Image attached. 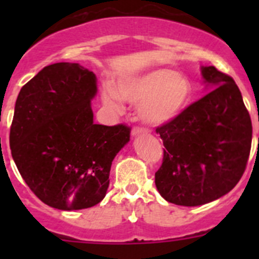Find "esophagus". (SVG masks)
I'll use <instances>...</instances> for the list:
<instances>
[{
  "instance_id": "esophagus-1",
  "label": "esophagus",
  "mask_w": 259,
  "mask_h": 259,
  "mask_svg": "<svg viewBox=\"0 0 259 259\" xmlns=\"http://www.w3.org/2000/svg\"><path fill=\"white\" fill-rule=\"evenodd\" d=\"M148 130L143 127H134L132 128V136H137V135H143V134H148Z\"/></svg>"
}]
</instances>
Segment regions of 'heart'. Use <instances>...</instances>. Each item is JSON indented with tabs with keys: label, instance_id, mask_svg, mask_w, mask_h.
Listing matches in <instances>:
<instances>
[{
	"label": "heart",
	"instance_id": "1",
	"mask_svg": "<svg viewBox=\"0 0 259 259\" xmlns=\"http://www.w3.org/2000/svg\"><path fill=\"white\" fill-rule=\"evenodd\" d=\"M192 92L187 75L170 68H155L122 76L116 81V89L105 87L102 100L115 110L122 109V100L139 104L137 115L144 123L162 125L178 118L188 107Z\"/></svg>",
	"mask_w": 259,
	"mask_h": 259
}]
</instances>
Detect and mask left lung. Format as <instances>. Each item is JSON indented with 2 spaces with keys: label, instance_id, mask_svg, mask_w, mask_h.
Instances as JSON below:
<instances>
[{
  "label": "left lung",
  "instance_id": "obj_1",
  "mask_svg": "<svg viewBox=\"0 0 259 259\" xmlns=\"http://www.w3.org/2000/svg\"><path fill=\"white\" fill-rule=\"evenodd\" d=\"M206 96L158 127L163 162L155 187L166 201L200 206L227 194L241 179L251 146V120L239 87L214 66L201 67Z\"/></svg>",
  "mask_w": 259,
  "mask_h": 259
}]
</instances>
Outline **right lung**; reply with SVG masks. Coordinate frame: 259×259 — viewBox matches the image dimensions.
<instances>
[{"mask_svg":"<svg viewBox=\"0 0 259 259\" xmlns=\"http://www.w3.org/2000/svg\"><path fill=\"white\" fill-rule=\"evenodd\" d=\"M97 77L79 63L47 66L23 85L10 128V149L31 191L58 210L88 209L109 188L115 155L130 141L124 124H95Z\"/></svg>","mask_w":259,"mask_h":259,"instance_id":"right-lung-1","label":"right lung"}]
</instances>
